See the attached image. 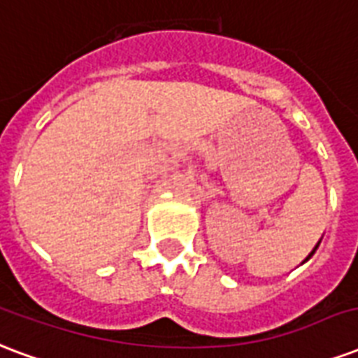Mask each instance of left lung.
Segmentation results:
<instances>
[{
  "instance_id": "1",
  "label": "left lung",
  "mask_w": 358,
  "mask_h": 358,
  "mask_svg": "<svg viewBox=\"0 0 358 358\" xmlns=\"http://www.w3.org/2000/svg\"><path fill=\"white\" fill-rule=\"evenodd\" d=\"M315 249H317V247H315Z\"/></svg>"
}]
</instances>
